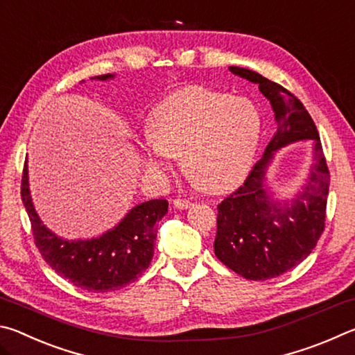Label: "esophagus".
<instances>
[{"label":"esophagus","mask_w":355,"mask_h":355,"mask_svg":"<svg viewBox=\"0 0 355 355\" xmlns=\"http://www.w3.org/2000/svg\"><path fill=\"white\" fill-rule=\"evenodd\" d=\"M173 207L178 208V209H186L191 207V202L186 200V199H175L173 200Z\"/></svg>","instance_id":"1"}]
</instances>
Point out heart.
Masks as SVG:
<instances>
[{"label":"heart","instance_id":"obj_1","mask_svg":"<svg viewBox=\"0 0 355 355\" xmlns=\"http://www.w3.org/2000/svg\"><path fill=\"white\" fill-rule=\"evenodd\" d=\"M261 131V116L248 98L191 86L155 107L144 164L167 175L171 156L183 158V171L200 189L224 192L248 172Z\"/></svg>","mask_w":355,"mask_h":355}]
</instances>
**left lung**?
<instances>
[{
	"label": "left lung",
	"mask_w": 355,
	"mask_h": 355,
	"mask_svg": "<svg viewBox=\"0 0 355 355\" xmlns=\"http://www.w3.org/2000/svg\"><path fill=\"white\" fill-rule=\"evenodd\" d=\"M228 70L258 84L277 130L244 184L218 205L214 254L244 279L268 280L297 266L315 249L326 220L329 169L313 119L291 92L249 69ZM300 140L312 141L309 175L291 200L275 201L266 184L268 166L280 148Z\"/></svg>",
	"instance_id": "1"
}]
</instances>
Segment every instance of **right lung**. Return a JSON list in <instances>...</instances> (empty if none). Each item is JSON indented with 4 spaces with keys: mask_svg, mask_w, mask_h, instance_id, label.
<instances>
[{
    "mask_svg": "<svg viewBox=\"0 0 355 355\" xmlns=\"http://www.w3.org/2000/svg\"><path fill=\"white\" fill-rule=\"evenodd\" d=\"M114 76L107 73L92 80L107 81ZM21 200L31 220L35 245L44 260L61 277L91 293L120 290L146 271L153 258L156 224L169 207L163 199L142 202L100 236L61 238L42 222L35 211L29 191L28 159L21 177Z\"/></svg>",
    "mask_w": 355,
    "mask_h": 355,
    "instance_id": "1",
    "label": "right lung"
}]
</instances>
